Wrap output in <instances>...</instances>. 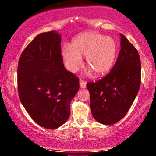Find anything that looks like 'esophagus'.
Returning a JSON list of instances; mask_svg holds the SVG:
<instances>
[{
    "mask_svg": "<svg viewBox=\"0 0 156 156\" xmlns=\"http://www.w3.org/2000/svg\"><path fill=\"white\" fill-rule=\"evenodd\" d=\"M80 88H84L86 86V82L82 80H80Z\"/></svg>",
    "mask_w": 156,
    "mask_h": 156,
    "instance_id": "obj_1",
    "label": "esophagus"
}]
</instances>
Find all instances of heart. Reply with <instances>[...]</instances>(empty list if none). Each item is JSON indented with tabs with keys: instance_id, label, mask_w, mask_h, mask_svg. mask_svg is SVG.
I'll list each match as a JSON object with an SVG mask.
<instances>
[{
	"instance_id": "heart-1",
	"label": "heart",
	"mask_w": 156,
	"mask_h": 156,
	"mask_svg": "<svg viewBox=\"0 0 156 156\" xmlns=\"http://www.w3.org/2000/svg\"><path fill=\"white\" fill-rule=\"evenodd\" d=\"M116 54V41L97 32L82 33L73 40L71 47L66 45L62 49L65 64L69 71H77L82 66L81 57L86 56L87 66L96 76L104 75L111 70Z\"/></svg>"
}]
</instances>
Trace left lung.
Wrapping results in <instances>:
<instances>
[{"instance_id": "obj_1", "label": "left lung", "mask_w": 156, "mask_h": 156, "mask_svg": "<svg viewBox=\"0 0 156 156\" xmlns=\"http://www.w3.org/2000/svg\"><path fill=\"white\" fill-rule=\"evenodd\" d=\"M121 50L109 74L86 84L93 116L104 125L116 123L126 116L141 83V61L137 50L123 34Z\"/></svg>"}]
</instances>
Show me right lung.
<instances>
[{"label": "right lung", "mask_w": 156, "mask_h": 156, "mask_svg": "<svg viewBox=\"0 0 156 156\" xmlns=\"http://www.w3.org/2000/svg\"><path fill=\"white\" fill-rule=\"evenodd\" d=\"M61 37L54 30L37 35L19 60L18 92L28 114L47 129L61 126L70 114V102L80 80L63 63Z\"/></svg>", "instance_id": "right-lung-1"}]
</instances>
